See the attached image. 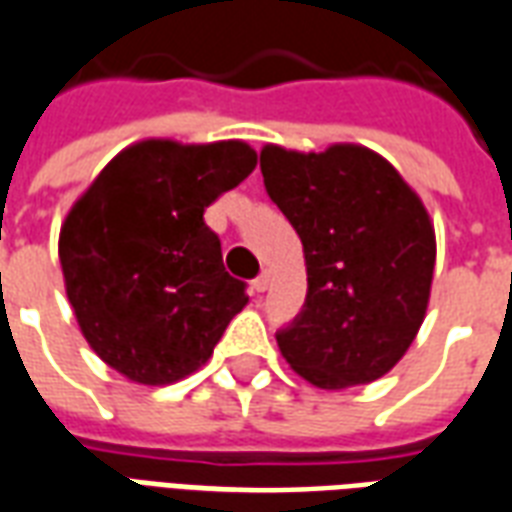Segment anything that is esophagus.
Returning <instances> with one entry per match:
<instances>
[{"label": "esophagus", "instance_id": "esophagus-1", "mask_svg": "<svg viewBox=\"0 0 512 512\" xmlns=\"http://www.w3.org/2000/svg\"><path fill=\"white\" fill-rule=\"evenodd\" d=\"M268 285H271V274H268V271H263V274L257 276L255 282H252V290H255V293H266Z\"/></svg>", "mask_w": 512, "mask_h": 512}]
</instances>
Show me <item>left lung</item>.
<instances>
[{
	"label": "left lung",
	"mask_w": 512,
	"mask_h": 512,
	"mask_svg": "<svg viewBox=\"0 0 512 512\" xmlns=\"http://www.w3.org/2000/svg\"><path fill=\"white\" fill-rule=\"evenodd\" d=\"M268 198L304 244L306 304L276 344L323 391L380 380L426 317L437 238L429 211L377 151L333 143L320 154L268 143Z\"/></svg>",
	"instance_id": "8db88e82"
}]
</instances>
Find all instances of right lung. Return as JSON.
<instances>
[{
	"mask_svg": "<svg viewBox=\"0 0 512 512\" xmlns=\"http://www.w3.org/2000/svg\"><path fill=\"white\" fill-rule=\"evenodd\" d=\"M255 165L244 140H138L67 211L64 290L83 339L127 380L170 385L198 372L249 301L203 211Z\"/></svg>",
	"mask_w": 512,
	"mask_h": 512,
	"instance_id": "obj_1",
	"label": "right lung"
}]
</instances>
